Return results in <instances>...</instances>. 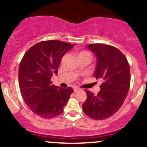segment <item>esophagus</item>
I'll return each instance as SVG.
<instances>
[{"label":"esophagus","mask_w":147,"mask_h":147,"mask_svg":"<svg viewBox=\"0 0 147 147\" xmlns=\"http://www.w3.org/2000/svg\"><path fill=\"white\" fill-rule=\"evenodd\" d=\"M74 92H77V91H78L79 90V88H74Z\"/></svg>","instance_id":"34e87169"}]
</instances>
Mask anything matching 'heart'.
I'll return each instance as SVG.
<instances>
[{
	"instance_id": "heart-1",
	"label": "heart",
	"mask_w": 147,
	"mask_h": 147,
	"mask_svg": "<svg viewBox=\"0 0 147 147\" xmlns=\"http://www.w3.org/2000/svg\"><path fill=\"white\" fill-rule=\"evenodd\" d=\"M81 56H90V54H89V52H88L86 51H83V52H81L80 53H79V57H81Z\"/></svg>"
}]
</instances>
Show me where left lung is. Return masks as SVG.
<instances>
[{
    "label": "left lung",
    "instance_id": "8db88e82",
    "mask_svg": "<svg viewBox=\"0 0 147 147\" xmlns=\"http://www.w3.org/2000/svg\"><path fill=\"white\" fill-rule=\"evenodd\" d=\"M86 47L97 58L93 76L102 84L97 95L86 90L87 99L82 109L89 117L102 120L115 113L125 100L131 82L129 64L122 52L113 46L97 43Z\"/></svg>",
    "mask_w": 147,
    "mask_h": 147
}]
</instances>
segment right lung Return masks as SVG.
Listing matches in <instances>:
<instances>
[{
    "label": "right lung",
    "mask_w": 147,
    "mask_h": 147,
    "mask_svg": "<svg viewBox=\"0 0 147 147\" xmlns=\"http://www.w3.org/2000/svg\"><path fill=\"white\" fill-rule=\"evenodd\" d=\"M73 47L57 40L41 41L22 59L18 68L20 90L25 104L37 115L45 119L59 115L74 92L72 88H62L50 81L58 73L62 57Z\"/></svg>",
    "instance_id": "1"
}]
</instances>
